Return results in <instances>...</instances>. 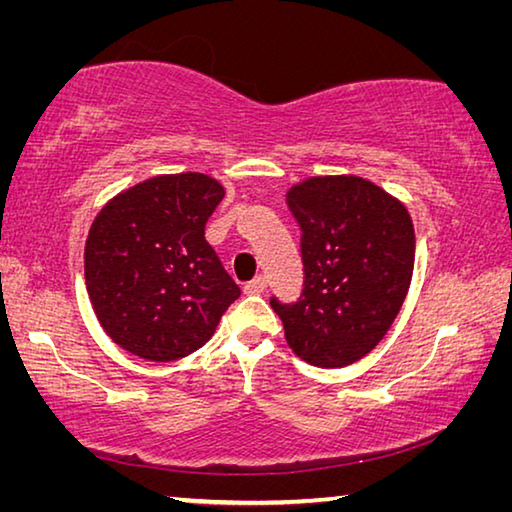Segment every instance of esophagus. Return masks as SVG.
I'll return each instance as SVG.
<instances>
[{
	"label": "esophagus",
	"instance_id": "esophagus-1",
	"mask_svg": "<svg viewBox=\"0 0 512 512\" xmlns=\"http://www.w3.org/2000/svg\"><path fill=\"white\" fill-rule=\"evenodd\" d=\"M264 289H266V277L264 275L253 277V280L246 282V287H244L246 293H262Z\"/></svg>",
	"mask_w": 512,
	"mask_h": 512
}]
</instances>
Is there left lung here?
Masks as SVG:
<instances>
[{
  "mask_svg": "<svg viewBox=\"0 0 512 512\" xmlns=\"http://www.w3.org/2000/svg\"><path fill=\"white\" fill-rule=\"evenodd\" d=\"M300 225L302 293L271 298L289 348L343 368L384 339L409 291L415 232L406 207L357 176L309 178L287 194Z\"/></svg>",
  "mask_w": 512,
  "mask_h": 512,
  "instance_id": "obj_1",
  "label": "left lung"
}]
</instances>
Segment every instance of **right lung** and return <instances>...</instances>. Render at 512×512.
<instances>
[{
	"label": "right lung",
	"mask_w": 512,
	"mask_h": 512,
	"mask_svg": "<svg viewBox=\"0 0 512 512\" xmlns=\"http://www.w3.org/2000/svg\"><path fill=\"white\" fill-rule=\"evenodd\" d=\"M223 187L203 173L155 176L103 207L85 244V284L119 348L176 361L212 339L241 289L205 241Z\"/></svg>",
	"instance_id": "right-lung-1"
}]
</instances>
